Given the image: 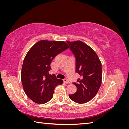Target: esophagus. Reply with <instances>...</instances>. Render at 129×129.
Wrapping results in <instances>:
<instances>
[{"label":"esophagus","mask_w":129,"mask_h":129,"mask_svg":"<svg viewBox=\"0 0 129 129\" xmlns=\"http://www.w3.org/2000/svg\"><path fill=\"white\" fill-rule=\"evenodd\" d=\"M63 82H64V83H67V84H68V83H70V82H69V81L68 79H64L63 80Z\"/></svg>","instance_id":"esophagus-1"}]
</instances>
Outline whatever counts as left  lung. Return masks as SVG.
Masks as SVG:
<instances>
[{"instance_id": "1", "label": "left lung", "mask_w": 129, "mask_h": 129, "mask_svg": "<svg viewBox=\"0 0 129 129\" xmlns=\"http://www.w3.org/2000/svg\"><path fill=\"white\" fill-rule=\"evenodd\" d=\"M76 58V72L81 76L77 83L76 92L69 97L77 103H85L94 97L102 83V64L90 47L81 41H67Z\"/></svg>"}]
</instances>
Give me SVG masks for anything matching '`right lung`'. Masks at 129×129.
Segmentation results:
<instances>
[{"label":"right lung","instance_id":"add662e5","mask_svg":"<svg viewBox=\"0 0 129 129\" xmlns=\"http://www.w3.org/2000/svg\"><path fill=\"white\" fill-rule=\"evenodd\" d=\"M69 48L64 41L41 40L31 48L24 60L21 79L26 95L38 104L52 99L54 89L63 81L50 75V63L57 54Z\"/></svg>","mask_w":129,"mask_h":129}]
</instances>
